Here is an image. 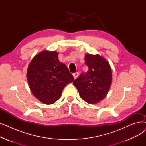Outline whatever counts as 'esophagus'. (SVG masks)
I'll list each match as a JSON object with an SVG mask.
<instances>
[{
  "label": "esophagus",
  "instance_id": "esophagus-1",
  "mask_svg": "<svg viewBox=\"0 0 146 146\" xmlns=\"http://www.w3.org/2000/svg\"><path fill=\"white\" fill-rule=\"evenodd\" d=\"M73 77H74V78L76 79V78H77L78 77V76H79V73H78V72H76V73H73Z\"/></svg>",
  "mask_w": 146,
  "mask_h": 146
}]
</instances>
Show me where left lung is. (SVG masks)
Here are the masks:
<instances>
[{
	"instance_id": "8db88e82",
	"label": "left lung",
	"mask_w": 146,
	"mask_h": 146,
	"mask_svg": "<svg viewBox=\"0 0 146 146\" xmlns=\"http://www.w3.org/2000/svg\"><path fill=\"white\" fill-rule=\"evenodd\" d=\"M88 72L82 73L73 82L80 96L89 104H96L105 97L112 83V72L109 63L99 55L86 54Z\"/></svg>"
}]
</instances>
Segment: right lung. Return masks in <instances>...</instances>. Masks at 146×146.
Listing matches in <instances>:
<instances>
[{
	"label": "right lung",
	"mask_w": 146,
	"mask_h": 146,
	"mask_svg": "<svg viewBox=\"0 0 146 146\" xmlns=\"http://www.w3.org/2000/svg\"><path fill=\"white\" fill-rule=\"evenodd\" d=\"M27 80L34 96L45 104H52L74 78L58 59L56 51H44L35 56L28 66Z\"/></svg>",
	"instance_id": "add662e5"
}]
</instances>
